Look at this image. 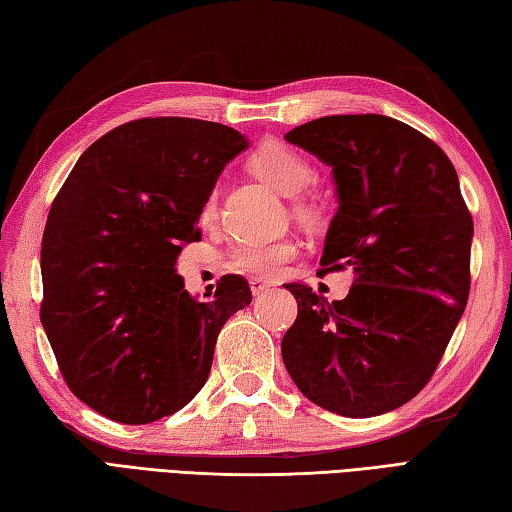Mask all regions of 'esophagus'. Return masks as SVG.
Segmentation results:
<instances>
[{
    "label": "esophagus",
    "mask_w": 512,
    "mask_h": 512,
    "mask_svg": "<svg viewBox=\"0 0 512 512\" xmlns=\"http://www.w3.org/2000/svg\"><path fill=\"white\" fill-rule=\"evenodd\" d=\"M270 288H273V284H270V281H266V279H262V277L250 279V290H253V295H262V292H266Z\"/></svg>",
    "instance_id": "esophagus-1"
}]
</instances>
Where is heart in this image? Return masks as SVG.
<instances>
[{
    "instance_id": "obj_1",
    "label": "heart",
    "mask_w": 512,
    "mask_h": 512,
    "mask_svg": "<svg viewBox=\"0 0 512 512\" xmlns=\"http://www.w3.org/2000/svg\"><path fill=\"white\" fill-rule=\"evenodd\" d=\"M248 167L253 169L259 180H264L281 195H288V198L299 195L314 176V169L306 156L284 143H277V140H266V143L259 145L250 154ZM213 213L215 202L209 198L202 206V217L211 220ZM295 250V244L288 242V239H279V242H273V239H253V242L239 246L233 259L235 266L246 270V273L273 275L295 255Z\"/></svg>"
}]
</instances>
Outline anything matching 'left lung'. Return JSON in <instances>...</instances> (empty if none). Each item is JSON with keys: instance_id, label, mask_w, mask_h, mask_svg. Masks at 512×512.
Segmentation results:
<instances>
[{"instance_id": "1", "label": "left lung", "mask_w": 512, "mask_h": 512, "mask_svg": "<svg viewBox=\"0 0 512 512\" xmlns=\"http://www.w3.org/2000/svg\"><path fill=\"white\" fill-rule=\"evenodd\" d=\"M332 169L336 215L321 273L352 268L347 297L286 284L299 314L281 339L314 405L372 418L429 383L466 308L473 220L447 154L380 114L323 116L286 134Z\"/></svg>"}]
</instances>
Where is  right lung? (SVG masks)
<instances>
[{"label":"right lung","instance_id":"obj_1","mask_svg":"<svg viewBox=\"0 0 512 512\" xmlns=\"http://www.w3.org/2000/svg\"><path fill=\"white\" fill-rule=\"evenodd\" d=\"M246 136L198 118H140L83 151L41 242V323L72 394L101 416L147 424L204 387L222 325L246 308L226 275L209 301L182 290L176 259Z\"/></svg>","mask_w":512,"mask_h":512}]
</instances>
